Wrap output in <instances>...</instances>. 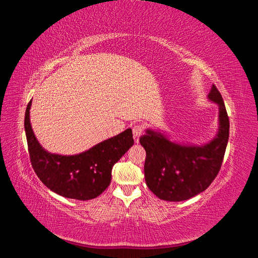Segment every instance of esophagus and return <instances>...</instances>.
Masks as SVG:
<instances>
[{"label": "esophagus", "mask_w": 258, "mask_h": 258, "mask_svg": "<svg viewBox=\"0 0 258 258\" xmlns=\"http://www.w3.org/2000/svg\"><path fill=\"white\" fill-rule=\"evenodd\" d=\"M132 132H134L135 142L139 143L140 137H141L142 134H143V127L141 126V124H135V126L132 127Z\"/></svg>", "instance_id": "34e87169"}]
</instances>
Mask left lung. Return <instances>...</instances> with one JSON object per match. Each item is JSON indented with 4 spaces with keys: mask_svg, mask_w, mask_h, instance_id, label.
Segmentation results:
<instances>
[{
    "mask_svg": "<svg viewBox=\"0 0 258 258\" xmlns=\"http://www.w3.org/2000/svg\"><path fill=\"white\" fill-rule=\"evenodd\" d=\"M208 99L218 105V132L205 145H183L147 129L140 138L146 151L145 182L159 199L183 201L205 191L221 169L229 138V118L213 85Z\"/></svg>",
    "mask_w": 258,
    "mask_h": 258,
    "instance_id": "1",
    "label": "left lung"
}]
</instances>
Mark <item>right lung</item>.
<instances>
[{
	"instance_id": "1",
	"label": "right lung",
	"mask_w": 258,
	"mask_h": 258,
	"mask_svg": "<svg viewBox=\"0 0 258 258\" xmlns=\"http://www.w3.org/2000/svg\"><path fill=\"white\" fill-rule=\"evenodd\" d=\"M31 103L32 101L26 110L25 129L31 163L38 178L62 197L77 200L98 197L111 183L113 166L134 145L132 130H124L81 154H51L44 150L33 134Z\"/></svg>"
}]
</instances>
